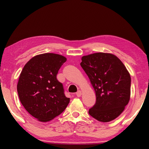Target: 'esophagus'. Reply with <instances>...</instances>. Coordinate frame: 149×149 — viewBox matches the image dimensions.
<instances>
[{
    "label": "esophagus",
    "mask_w": 149,
    "mask_h": 149,
    "mask_svg": "<svg viewBox=\"0 0 149 149\" xmlns=\"http://www.w3.org/2000/svg\"><path fill=\"white\" fill-rule=\"evenodd\" d=\"M81 91L80 90H79V91H77V92L76 93V95L78 97H81Z\"/></svg>",
    "instance_id": "34e87169"
}]
</instances>
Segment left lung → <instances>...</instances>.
<instances>
[{"label": "left lung", "instance_id": "1", "mask_svg": "<svg viewBox=\"0 0 149 149\" xmlns=\"http://www.w3.org/2000/svg\"><path fill=\"white\" fill-rule=\"evenodd\" d=\"M96 95L89 114L99 122H108L122 114L130 100L131 77L123 62L111 53L97 52L81 58Z\"/></svg>", "mask_w": 149, "mask_h": 149}]
</instances>
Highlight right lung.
<instances>
[{"label": "right lung", "mask_w": 149, "mask_h": 149, "mask_svg": "<svg viewBox=\"0 0 149 149\" xmlns=\"http://www.w3.org/2000/svg\"><path fill=\"white\" fill-rule=\"evenodd\" d=\"M66 58L54 53L36 55L24 65L17 91L22 104L37 120L47 122L64 111L70 99L56 75Z\"/></svg>", "instance_id": "add662e5"}]
</instances>
